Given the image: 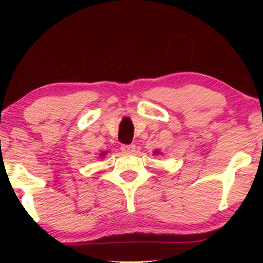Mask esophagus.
I'll use <instances>...</instances> for the list:
<instances>
[{
    "instance_id": "34e87169",
    "label": "esophagus",
    "mask_w": 263,
    "mask_h": 263,
    "mask_svg": "<svg viewBox=\"0 0 263 263\" xmlns=\"http://www.w3.org/2000/svg\"><path fill=\"white\" fill-rule=\"evenodd\" d=\"M121 150L125 154H131L136 150V146L135 144H123L121 147Z\"/></svg>"
}]
</instances>
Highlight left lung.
Returning a JSON list of instances; mask_svg holds the SVG:
<instances>
[{"instance_id": "8db88e82", "label": "left lung", "mask_w": 263, "mask_h": 263, "mask_svg": "<svg viewBox=\"0 0 263 263\" xmlns=\"http://www.w3.org/2000/svg\"><path fill=\"white\" fill-rule=\"evenodd\" d=\"M159 154H160L159 150H155V152H154V155H159Z\"/></svg>"}]
</instances>
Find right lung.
I'll use <instances>...</instances> for the list:
<instances>
[{
	"mask_svg": "<svg viewBox=\"0 0 263 263\" xmlns=\"http://www.w3.org/2000/svg\"><path fill=\"white\" fill-rule=\"evenodd\" d=\"M106 155H107V153H106V152H104V153H100V154H99V157H102V158H104Z\"/></svg>",
	"mask_w": 263,
	"mask_h": 263,
	"instance_id": "1",
	"label": "right lung"
}]
</instances>
